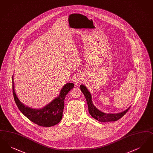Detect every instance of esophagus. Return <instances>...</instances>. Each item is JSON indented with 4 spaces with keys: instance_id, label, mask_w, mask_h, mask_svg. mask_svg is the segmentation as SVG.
<instances>
[{
    "instance_id": "obj_1",
    "label": "esophagus",
    "mask_w": 153,
    "mask_h": 153,
    "mask_svg": "<svg viewBox=\"0 0 153 153\" xmlns=\"http://www.w3.org/2000/svg\"><path fill=\"white\" fill-rule=\"evenodd\" d=\"M81 81H82V79H81V77H80V76L76 75V76H74V81L75 83L78 84L79 82H81Z\"/></svg>"
}]
</instances>
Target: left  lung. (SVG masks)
<instances>
[{
  "instance_id": "left-lung-1",
  "label": "left lung",
  "mask_w": 153,
  "mask_h": 153,
  "mask_svg": "<svg viewBox=\"0 0 153 153\" xmlns=\"http://www.w3.org/2000/svg\"><path fill=\"white\" fill-rule=\"evenodd\" d=\"M80 89L85 97L87 102L88 111L91 115L97 120L102 122H115L123 117L128 112L130 107L126 109L122 112L119 114H105L102 111L97 109L92 102V96L88 91L87 88L83 85H80Z\"/></svg>"
}]
</instances>
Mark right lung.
I'll return each instance as SVG.
<instances>
[{
  "mask_svg": "<svg viewBox=\"0 0 153 153\" xmlns=\"http://www.w3.org/2000/svg\"><path fill=\"white\" fill-rule=\"evenodd\" d=\"M13 92L15 102L22 114L32 122L42 127H51L58 123L62 119L64 100L68 92L74 87L73 83H67L61 89L60 94L48 105L39 109H32L23 105L15 92L13 76Z\"/></svg>",
  "mask_w": 153,
  "mask_h": 153,
  "instance_id": "add662e5",
  "label": "right lung"
}]
</instances>
